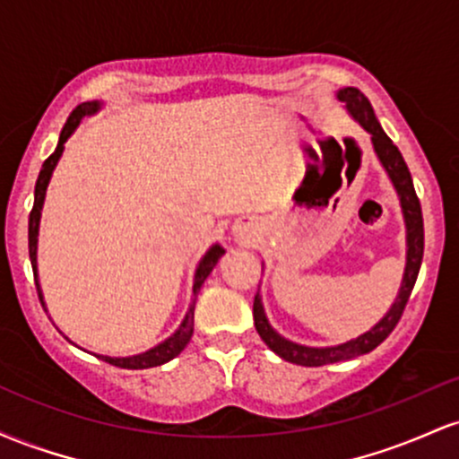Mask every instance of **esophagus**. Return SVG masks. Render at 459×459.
Here are the masks:
<instances>
[{
  "instance_id": "1",
  "label": "esophagus",
  "mask_w": 459,
  "mask_h": 459,
  "mask_svg": "<svg viewBox=\"0 0 459 459\" xmlns=\"http://www.w3.org/2000/svg\"><path fill=\"white\" fill-rule=\"evenodd\" d=\"M233 233H235L237 239L247 241V239H252V235L256 233V226H255V222H252V220L241 218L239 222L233 226Z\"/></svg>"
}]
</instances>
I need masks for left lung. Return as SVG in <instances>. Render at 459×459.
<instances>
[{
	"label": "left lung",
	"mask_w": 459,
	"mask_h": 459,
	"mask_svg": "<svg viewBox=\"0 0 459 459\" xmlns=\"http://www.w3.org/2000/svg\"><path fill=\"white\" fill-rule=\"evenodd\" d=\"M336 99L345 105L347 114L360 125L362 129L371 135L373 151H376L377 160H380L382 168L386 170L388 178H391L394 192L399 196V204H402L403 222H405V270L402 278V287H399L397 298L391 304V308L386 310V315L377 321L373 328L362 332L356 339L345 341L341 345H330V347H308L293 343V341L284 339L272 328L270 321H267L265 308H263V299L259 293L255 296V325L259 336L263 339L273 354H278L282 360L293 362V365L302 367H321V365H332V362L350 360V358L368 354L371 350H376L377 345L386 339L388 334L394 330L397 321L402 319V313L408 304L410 293H412L416 276H419L420 261H423V213H420V203L416 198L412 177H410L408 166H405L402 152L397 146L393 144V140L384 134L382 125L377 123L376 112H373L368 99L362 94L358 88H341L336 92Z\"/></svg>",
	"instance_id": "1"
}]
</instances>
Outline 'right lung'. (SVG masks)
<instances>
[{
  "instance_id": "1",
  "label": "right lung",
  "mask_w": 459,
  "mask_h": 459,
  "mask_svg": "<svg viewBox=\"0 0 459 459\" xmlns=\"http://www.w3.org/2000/svg\"><path fill=\"white\" fill-rule=\"evenodd\" d=\"M101 108H103L101 101H86V103L77 105V108L73 109V114L68 116L65 129H62L60 140H57L56 151L51 152L49 160H45L43 168H40L39 181H36V187H34V209H31V213H30L28 237H30L31 270H34L36 289H39V298H40V304H43V308H47V307H45L43 291H40V282H39V263H36V259H39V256H36V250H39L40 213H43L47 187H49L51 175H54L57 161H60L62 152H65L66 140L71 138L73 134H75V129L79 127V123H82V118L97 114ZM224 252L226 250H224L222 246L213 244L207 252H204L203 259L198 261L196 272H194V287H192V296L194 298H192V304H189L186 317H183L181 325H178V328L175 330V334H170L166 341H161V343H157L155 347H151V350L142 351V354H135V356H125V358H114V356H103V354H94V356L101 358V360H105V362H109V365L120 367V368H151V367H160V365H163V362H168V360H172V358H177L183 350H186V345L189 343V339H192V334H194V307H196V296H198L200 287H203V282L207 281L209 273L213 272V267L218 265V261L222 259Z\"/></svg>"
}]
</instances>
